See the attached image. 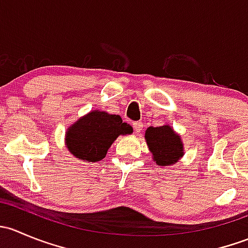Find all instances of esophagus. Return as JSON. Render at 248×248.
<instances>
[{
  "instance_id": "34e87169",
  "label": "esophagus",
  "mask_w": 248,
  "mask_h": 248,
  "mask_svg": "<svg viewBox=\"0 0 248 248\" xmlns=\"http://www.w3.org/2000/svg\"><path fill=\"white\" fill-rule=\"evenodd\" d=\"M133 128H134V132H136L137 134H139L142 129V124L141 122H134Z\"/></svg>"
}]
</instances>
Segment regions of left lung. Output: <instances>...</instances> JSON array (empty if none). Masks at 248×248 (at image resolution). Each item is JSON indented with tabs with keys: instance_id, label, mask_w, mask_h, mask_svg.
<instances>
[{
	"instance_id": "8db88e82",
	"label": "left lung",
	"mask_w": 248,
	"mask_h": 248,
	"mask_svg": "<svg viewBox=\"0 0 248 248\" xmlns=\"http://www.w3.org/2000/svg\"><path fill=\"white\" fill-rule=\"evenodd\" d=\"M145 140L152 158L159 167H169L181 159L185 155L181 137L170 124L149 127L145 131Z\"/></svg>"
}]
</instances>
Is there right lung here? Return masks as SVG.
Listing matches in <instances>:
<instances>
[{
	"label": "right lung",
	"instance_id": "obj_1",
	"mask_svg": "<svg viewBox=\"0 0 248 248\" xmlns=\"http://www.w3.org/2000/svg\"><path fill=\"white\" fill-rule=\"evenodd\" d=\"M133 133V128L119 115L92 110L78 119L66 132V147L82 162H98L106 157L119 136Z\"/></svg>",
	"mask_w": 248,
	"mask_h": 248
}]
</instances>
